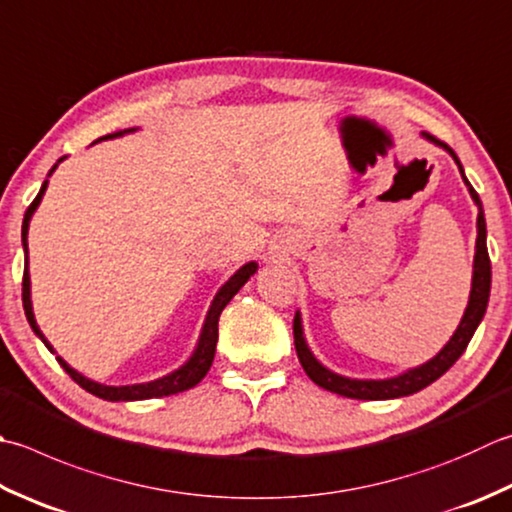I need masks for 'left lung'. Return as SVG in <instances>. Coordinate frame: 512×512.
Returning a JSON list of instances; mask_svg holds the SVG:
<instances>
[{
  "label": "left lung",
  "mask_w": 512,
  "mask_h": 512,
  "mask_svg": "<svg viewBox=\"0 0 512 512\" xmlns=\"http://www.w3.org/2000/svg\"><path fill=\"white\" fill-rule=\"evenodd\" d=\"M422 137L428 139L430 144L444 148L446 153L455 159V164L459 168V173H462L468 193H470V197H473V202L477 206V242H475L473 284H470L468 306L464 310L462 322H459L453 337L448 339L446 346L439 350L433 359H428L426 364L417 366V368H408L402 375L388 377V379H353V377H344L339 373H333V370L326 368L313 355V350L308 348L306 337H304V326H302V313L297 310L295 319H293L297 357H299V362H302L306 375L313 379L317 386H322L324 390H330V393L344 395L350 399H397V397L419 393V390L430 386L435 379L442 377L446 370L453 366L459 357H462L468 342L475 335L477 326L482 324V319L486 315V306H488V297H490V257H488V248H486V219H484L482 199H479L475 188L470 186V182L466 179L462 162L457 159L455 150L446 146L444 142H439L437 137L428 135V133H422Z\"/></svg>",
  "instance_id": "1"
}]
</instances>
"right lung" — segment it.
<instances>
[{"label": "right lung", "mask_w": 512, "mask_h": 512, "mask_svg": "<svg viewBox=\"0 0 512 512\" xmlns=\"http://www.w3.org/2000/svg\"><path fill=\"white\" fill-rule=\"evenodd\" d=\"M137 128H128V130H119V133L113 135H106V137H99V139H113V137H122L126 133H133ZM97 139V142H99ZM66 157L57 159V164H62ZM57 164L50 168L48 177L53 175V170L57 168ZM48 188V179L39 188L37 197L33 199V204L28 206L26 215H24V224H22V246H24V257H26V266H24V282H22V302H24V310H26V319L30 328H33V333L42 339L44 346L50 350V353H55L53 346H50L48 339L44 337L42 330H39L37 322H35V313H33V302H30V273H28V226H30V217L35 215V210L42 202V197ZM257 273V262H248L242 268L237 270V273L228 279V282L217 290V295L213 297V304H210L206 319H204V326H202V333H199L197 339V346L193 350V355H190L186 362L179 366L173 373H168L159 379H153V382H144V384H130V386H106V384H99L93 382V379L84 377L82 373H77L73 366H68L62 357H57L59 366H62L66 373L75 379V382L82 386L84 390H88L90 395H95L99 399H106V402H139V399H153V397H166V395H175V393H182V390H188L197 386L202 379L206 377V373L210 370V364H213L215 359V346H217V322H219V315H222V310L226 308V304L233 299L239 288H242L250 277Z\"/></svg>", "instance_id": "1"}]
</instances>
